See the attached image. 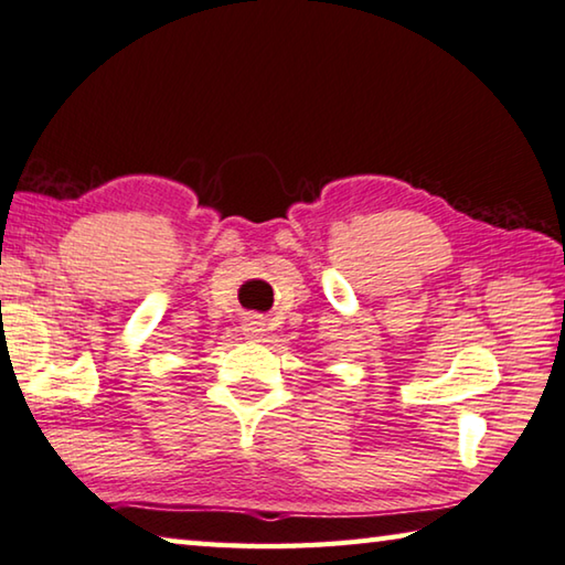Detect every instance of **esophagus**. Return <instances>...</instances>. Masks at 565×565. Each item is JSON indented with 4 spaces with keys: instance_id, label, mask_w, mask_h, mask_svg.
I'll list each match as a JSON object with an SVG mask.
<instances>
[{
    "instance_id": "34e87169",
    "label": "esophagus",
    "mask_w": 565,
    "mask_h": 565,
    "mask_svg": "<svg viewBox=\"0 0 565 565\" xmlns=\"http://www.w3.org/2000/svg\"><path fill=\"white\" fill-rule=\"evenodd\" d=\"M242 333H245L247 338H259L265 333V320L257 316L245 318V323H242Z\"/></svg>"
}]
</instances>
